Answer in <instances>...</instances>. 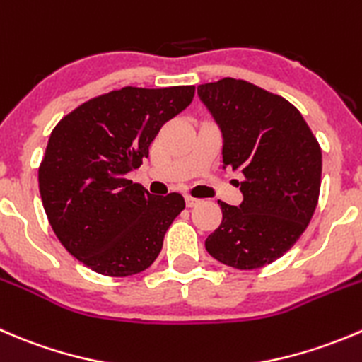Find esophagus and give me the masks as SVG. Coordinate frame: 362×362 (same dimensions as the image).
Segmentation results:
<instances>
[{
	"instance_id": "34e87169",
	"label": "esophagus",
	"mask_w": 362,
	"mask_h": 362,
	"mask_svg": "<svg viewBox=\"0 0 362 362\" xmlns=\"http://www.w3.org/2000/svg\"><path fill=\"white\" fill-rule=\"evenodd\" d=\"M198 203H199V199L192 198V196H185V205H187L189 209H191V206H196Z\"/></svg>"
}]
</instances>
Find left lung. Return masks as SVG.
<instances>
[{"label":"left lung","instance_id":"left-lung-1","mask_svg":"<svg viewBox=\"0 0 362 362\" xmlns=\"http://www.w3.org/2000/svg\"><path fill=\"white\" fill-rule=\"evenodd\" d=\"M198 97L223 134V168L244 175V199L219 202L223 221L205 247L228 267L259 269L285 255L313 217L320 145L297 107L247 81L199 84Z\"/></svg>","mask_w":362,"mask_h":362}]
</instances>
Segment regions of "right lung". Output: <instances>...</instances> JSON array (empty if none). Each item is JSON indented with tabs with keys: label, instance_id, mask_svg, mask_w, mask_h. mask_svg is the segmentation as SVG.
Wrapping results in <instances>:
<instances>
[{
	"label": "right lung",
	"instance_id": "obj_1",
	"mask_svg": "<svg viewBox=\"0 0 362 362\" xmlns=\"http://www.w3.org/2000/svg\"><path fill=\"white\" fill-rule=\"evenodd\" d=\"M192 97L194 86H125L81 104L52 129L38 168L42 205L63 247L99 274L148 269L185 209L182 194L153 196L127 173Z\"/></svg>",
	"mask_w": 362,
	"mask_h": 362
}]
</instances>
